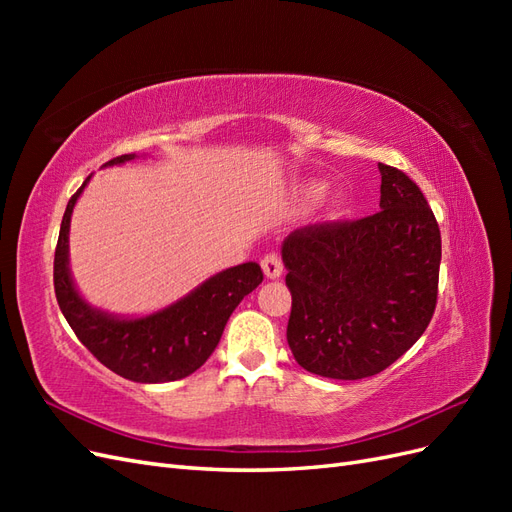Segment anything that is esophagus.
Returning <instances> with one entry per match:
<instances>
[{
	"instance_id": "34e87169",
	"label": "esophagus",
	"mask_w": 512,
	"mask_h": 512,
	"mask_svg": "<svg viewBox=\"0 0 512 512\" xmlns=\"http://www.w3.org/2000/svg\"><path fill=\"white\" fill-rule=\"evenodd\" d=\"M262 271H265V277L267 280H277L284 273V262L282 258L277 256L275 252L267 254L265 258H262Z\"/></svg>"
}]
</instances>
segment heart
<instances>
[{
    "instance_id": "obj_1",
    "label": "heart",
    "mask_w": 512,
    "mask_h": 512,
    "mask_svg": "<svg viewBox=\"0 0 512 512\" xmlns=\"http://www.w3.org/2000/svg\"><path fill=\"white\" fill-rule=\"evenodd\" d=\"M327 188H329V183L327 181H320V179H305V181L297 183V185H294V192H292L294 205H297L299 209L312 207L314 203H318V200L324 196ZM348 203H350L348 192L346 190H339V192H335L327 200V213L331 215V218H337L339 213H344Z\"/></svg>"
}]
</instances>
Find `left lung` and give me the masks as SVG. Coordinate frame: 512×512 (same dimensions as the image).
Listing matches in <instances>:
<instances>
[{"mask_svg": "<svg viewBox=\"0 0 512 512\" xmlns=\"http://www.w3.org/2000/svg\"><path fill=\"white\" fill-rule=\"evenodd\" d=\"M378 170L382 211L294 230L282 243L292 294L288 346L316 376L380 374L416 344L436 309L438 222L406 173Z\"/></svg>", "mask_w": 512, "mask_h": 512, "instance_id": "left-lung-1", "label": "left lung"}]
</instances>
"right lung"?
Wrapping results in <instances>:
<instances>
[{"label":"right lung","mask_w":512,"mask_h":512,"mask_svg":"<svg viewBox=\"0 0 512 512\" xmlns=\"http://www.w3.org/2000/svg\"><path fill=\"white\" fill-rule=\"evenodd\" d=\"M136 153L115 158L106 166L136 160ZM70 198L61 220L53 282L61 314L81 344L117 376L143 382H173L203 365L220 344L226 322L235 307L262 282L258 262L224 269L198 284L179 301L145 316H117L85 301L70 271V220L85 185Z\"/></svg>","instance_id":"1"}]
</instances>
